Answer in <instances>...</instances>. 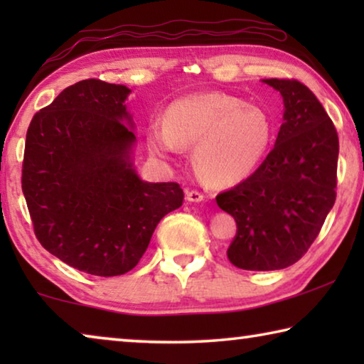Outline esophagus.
Segmentation results:
<instances>
[{
    "label": "esophagus",
    "mask_w": 364,
    "mask_h": 364,
    "mask_svg": "<svg viewBox=\"0 0 364 364\" xmlns=\"http://www.w3.org/2000/svg\"><path fill=\"white\" fill-rule=\"evenodd\" d=\"M186 199L189 200V202H202L205 199V196L200 193V191H197V189H191V191H188L186 193Z\"/></svg>",
    "instance_id": "34e87169"
}]
</instances>
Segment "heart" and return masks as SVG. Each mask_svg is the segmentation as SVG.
<instances>
[{
	"mask_svg": "<svg viewBox=\"0 0 364 364\" xmlns=\"http://www.w3.org/2000/svg\"><path fill=\"white\" fill-rule=\"evenodd\" d=\"M271 139L273 122L267 110L218 91L176 100L167 109V120H154L147 128V143L157 154L194 146L197 173L217 186L254 173Z\"/></svg>",
	"mask_w": 364,
	"mask_h": 364,
	"instance_id": "1",
	"label": "heart"
}]
</instances>
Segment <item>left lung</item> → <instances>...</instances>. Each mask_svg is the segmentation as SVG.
<instances>
[{"label": "left lung", "instance_id": "obj_1", "mask_svg": "<svg viewBox=\"0 0 364 364\" xmlns=\"http://www.w3.org/2000/svg\"><path fill=\"white\" fill-rule=\"evenodd\" d=\"M263 82L284 100L276 144L247 180L217 196L237 225L226 255L250 271L299 262L321 231L337 188L338 136L321 102L299 80Z\"/></svg>", "mask_w": 364, "mask_h": 364}]
</instances>
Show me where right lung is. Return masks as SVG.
I'll return each instance as SVG.
<instances>
[{
    "mask_svg": "<svg viewBox=\"0 0 364 364\" xmlns=\"http://www.w3.org/2000/svg\"><path fill=\"white\" fill-rule=\"evenodd\" d=\"M130 90L102 80L65 88L30 122L22 162L35 236L83 273L136 267L165 215L183 205L178 183H146L130 162L134 134L122 120Z\"/></svg>",
    "mask_w": 364,
    "mask_h": 364,
    "instance_id": "right-lung-1",
    "label": "right lung"
}]
</instances>
